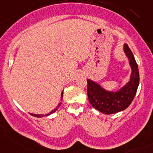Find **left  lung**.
Here are the masks:
<instances>
[{"mask_svg": "<svg viewBox=\"0 0 153 153\" xmlns=\"http://www.w3.org/2000/svg\"><path fill=\"white\" fill-rule=\"evenodd\" d=\"M124 52L128 57L132 72L130 81L120 90L106 91L98 84L87 79V95L89 103L94 108L108 115L125 110L134 100L138 87V67L132 52L126 44L124 45Z\"/></svg>", "mask_w": 153, "mask_h": 153, "instance_id": "1", "label": "left lung"}]
</instances>
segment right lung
<instances>
[{
    "mask_svg": "<svg viewBox=\"0 0 153 153\" xmlns=\"http://www.w3.org/2000/svg\"><path fill=\"white\" fill-rule=\"evenodd\" d=\"M63 94H64V93L62 92V93H61V100H62V98H63ZM60 105H61V102L59 103V105H58V106H57L56 108L54 109V110H53V111H51L50 112L48 113V114H46V115H36V114H32V113H30V114H31V115L34 116V117H43V116H45V115H50V114H52V113L55 112V111H56L57 109H58V108H59V107L60 106Z\"/></svg>",
    "mask_w": 153,
    "mask_h": 153,
    "instance_id": "1",
    "label": "right lung"
}]
</instances>
